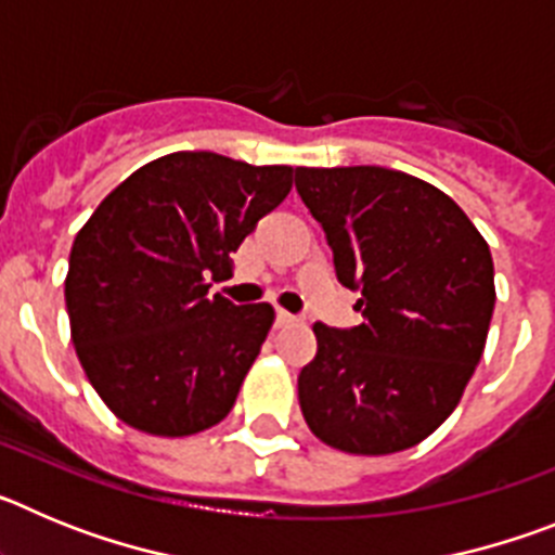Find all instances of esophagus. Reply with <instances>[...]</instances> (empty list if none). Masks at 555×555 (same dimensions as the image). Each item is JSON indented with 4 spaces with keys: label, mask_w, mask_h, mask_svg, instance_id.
<instances>
[{
    "label": "esophagus",
    "mask_w": 555,
    "mask_h": 555,
    "mask_svg": "<svg viewBox=\"0 0 555 555\" xmlns=\"http://www.w3.org/2000/svg\"><path fill=\"white\" fill-rule=\"evenodd\" d=\"M294 322H300V317H294V313L283 311V308L274 313V325L278 327H288V325H294Z\"/></svg>",
    "instance_id": "34e87169"
}]
</instances>
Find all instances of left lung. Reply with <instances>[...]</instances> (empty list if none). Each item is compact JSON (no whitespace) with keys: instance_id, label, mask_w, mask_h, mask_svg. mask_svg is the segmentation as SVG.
Returning <instances> with one entry per match:
<instances>
[{"instance_id":"8db88e82","label":"left lung","mask_w":555,"mask_h":555,"mask_svg":"<svg viewBox=\"0 0 555 555\" xmlns=\"http://www.w3.org/2000/svg\"><path fill=\"white\" fill-rule=\"evenodd\" d=\"M341 286L364 322L313 325L317 356L297 377L317 439L389 455L453 414L483 356L494 311L489 244L436 185L384 166L297 169Z\"/></svg>"}]
</instances>
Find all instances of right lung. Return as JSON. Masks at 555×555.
Masks as SVG:
<instances>
[{
  "label": "right lung",
  "mask_w": 555,
  "mask_h": 555,
  "mask_svg": "<svg viewBox=\"0 0 555 555\" xmlns=\"http://www.w3.org/2000/svg\"><path fill=\"white\" fill-rule=\"evenodd\" d=\"M292 166L171 152L100 203L68 255L72 341L130 428L191 436L222 423L274 322L269 302L210 297L230 255L286 199Z\"/></svg>",
  "instance_id": "obj_1"
}]
</instances>
